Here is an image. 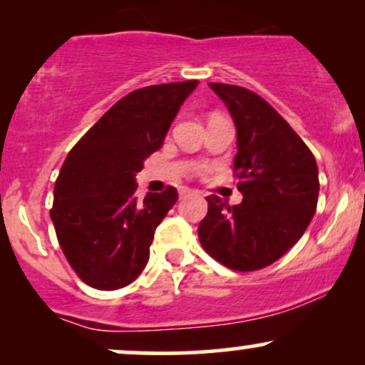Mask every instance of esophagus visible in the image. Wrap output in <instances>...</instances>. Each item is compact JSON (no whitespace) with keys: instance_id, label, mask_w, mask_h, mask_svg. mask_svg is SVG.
<instances>
[{"instance_id":"esophagus-1","label":"esophagus","mask_w":365,"mask_h":365,"mask_svg":"<svg viewBox=\"0 0 365 365\" xmlns=\"http://www.w3.org/2000/svg\"><path fill=\"white\" fill-rule=\"evenodd\" d=\"M190 194H194V192H192L190 188H180V199H183V197H187V195H190Z\"/></svg>"}]
</instances>
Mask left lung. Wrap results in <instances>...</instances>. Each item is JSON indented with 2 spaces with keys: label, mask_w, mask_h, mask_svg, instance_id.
<instances>
[{
  "label": "left lung",
  "mask_w": 365,
  "mask_h": 365,
  "mask_svg": "<svg viewBox=\"0 0 365 365\" xmlns=\"http://www.w3.org/2000/svg\"><path fill=\"white\" fill-rule=\"evenodd\" d=\"M209 87L235 123L233 170L244 199L228 206L221 197H206L209 209L199 225V240L230 269H262L290 250L311 223L319 171L304 140L261 96L230 83Z\"/></svg>",
  "instance_id": "obj_1"
}]
</instances>
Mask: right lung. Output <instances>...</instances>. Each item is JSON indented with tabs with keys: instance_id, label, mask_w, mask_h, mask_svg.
<instances>
[{
	"instance_id": "add662e5",
	"label": "right lung",
	"mask_w": 365,
	"mask_h": 365,
	"mask_svg": "<svg viewBox=\"0 0 365 365\" xmlns=\"http://www.w3.org/2000/svg\"><path fill=\"white\" fill-rule=\"evenodd\" d=\"M199 81L149 86L111 106L70 150L54 183L51 220L66 261L98 290L144 271L154 232L178 200L175 187L135 197V175L163 145Z\"/></svg>"
}]
</instances>
